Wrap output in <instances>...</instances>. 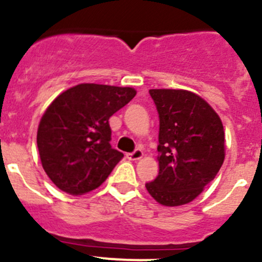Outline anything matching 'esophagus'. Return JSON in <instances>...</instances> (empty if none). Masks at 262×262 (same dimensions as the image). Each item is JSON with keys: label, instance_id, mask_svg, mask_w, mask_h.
I'll return each instance as SVG.
<instances>
[{"label": "esophagus", "instance_id": "34e87169", "mask_svg": "<svg viewBox=\"0 0 262 262\" xmlns=\"http://www.w3.org/2000/svg\"><path fill=\"white\" fill-rule=\"evenodd\" d=\"M143 157V150L142 149H136L134 152H130L126 155V158L130 161H138Z\"/></svg>", "mask_w": 262, "mask_h": 262}]
</instances>
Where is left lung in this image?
<instances>
[{"label": "left lung", "mask_w": 262, "mask_h": 262, "mask_svg": "<svg viewBox=\"0 0 262 262\" xmlns=\"http://www.w3.org/2000/svg\"><path fill=\"white\" fill-rule=\"evenodd\" d=\"M160 118L157 178L150 196L166 207L192 202L224 161V130L209 104L186 90H149Z\"/></svg>", "instance_id": "1"}]
</instances>
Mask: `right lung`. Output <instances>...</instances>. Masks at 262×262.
Masks as SVG:
<instances>
[{"label": "right lung", "instance_id": "obj_1", "mask_svg": "<svg viewBox=\"0 0 262 262\" xmlns=\"http://www.w3.org/2000/svg\"><path fill=\"white\" fill-rule=\"evenodd\" d=\"M136 94L132 87L81 83L49 105L36 143L44 171L58 189L81 195L106 180L124 157L110 144L109 119Z\"/></svg>", "mask_w": 262, "mask_h": 262}]
</instances>
